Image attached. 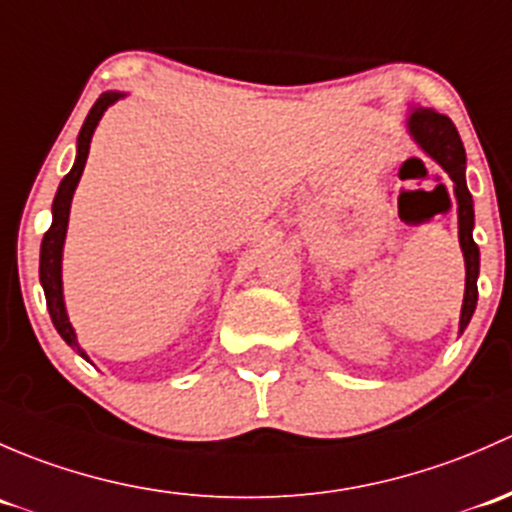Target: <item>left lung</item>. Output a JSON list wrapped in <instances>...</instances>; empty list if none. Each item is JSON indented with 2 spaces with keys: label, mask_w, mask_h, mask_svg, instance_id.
I'll list each match as a JSON object with an SVG mask.
<instances>
[{
  "label": "left lung",
  "mask_w": 512,
  "mask_h": 512,
  "mask_svg": "<svg viewBox=\"0 0 512 512\" xmlns=\"http://www.w3.org/2000/svg\"><path fill=\"white\" fill-rule=\"evenodd\" d=\"M409 130H412L414 140L429 152L456 184V199H458V239H461L463 258H466V295H463L461 308V333L466 325L471 323V315L478 303V246L473 241V199L466 187V150H463L461 135H458L456 125L451 118L436 113L429 108H416L409 118Z\"/></svg>",
  "instance_id": "obj_1"
}]
</instances>
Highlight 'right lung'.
Returning <instances> with one entry per match:
<instances>
[{
	"label": "right lung",
	"instance_id": "1",
	"mask_svg": "<svg viewBox=\"0 0 512 512\" xmlns=\"http://www.w3.org/2000/svg\"><path fill=\"white\" fill-rule=\"evenodd\" d=\"M120 98V93H103L96 100V105L88 113L86 123H83L81 135H78V157L73 162L71 172L61 179L59 192L54 197V221H51L49 231L44 234V241H41V263H39V278L41 286H44L46 293V305H49L51 320H54V328L59 330V335L73 350L81 352V357H86V352L78 347L76 342V333H73L71 323H68L66 308H63V293H61V251H63V239H66V226H68V209H71V199H73V189H76L78 179L83 175V167H86L88 160V150H91V138L93 130H96L100 115L105 113L110 103ZM88 360V357H86Z\"/></svg>",
	"mask_w": 512,
	"mask_h": 512
}]
</instances>
